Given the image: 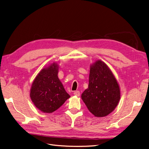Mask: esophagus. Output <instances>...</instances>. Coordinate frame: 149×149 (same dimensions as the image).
I'll return each mask as SVG.
<instances>
[{
	"label": "esophagus",
	"instance_id": "obj_1",
	"mask_svg": "<svg viewBox=\"0 0 149 149\" xmlns=\"http://www.w3.org/2000/svg\"><path fill=\"white\" fill-rule=\"evenodd\" d=\"M74 94L75 95H76V96L79 97V96L80 95V91H75V92L74 93Z\"/></svg>",
	"mask_w": 149,
	"mask_h": 149
}]
</instances>
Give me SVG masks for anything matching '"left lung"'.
Returning <instances> with one entry per match:
<instances>
[{
    "instance_id": "left-lung-1",
    "label": "left lung",
    "mask_w": 149,
    "mask_h": 149,
    "mask_svg": "<svg viewBox=\"0 0 149 149\" xmlns=\"http://www.w3.org/2000/svg\"><path fill=\"white\" fill-rule=\"evenodd\" d=\"M88 110L102 118L113 112L120 99L119 83L107 64L97 60L90 65L88 88L81 94Z\"/></svg>"
}]
</instances>
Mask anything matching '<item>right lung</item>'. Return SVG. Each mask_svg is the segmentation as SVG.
Listing matches in <instances>:
<instances>
[{
  "instance_id": "add662e5",
  "label": "right lung",
  "mask_w": 149,
  "mask_h": 149,
  "mask_svg": "<svg viewBox=\"0 0 149 149\" xmlns=\"http://www.w3.org/2000/svg\"><path fill=\"white\" fill-rule=\"evenodd\" d=\"M58 63L50 64L40 70L31 84V100L44 113L54 112L70 97L58 77Z\"/></svg>"
}]
</instances>
